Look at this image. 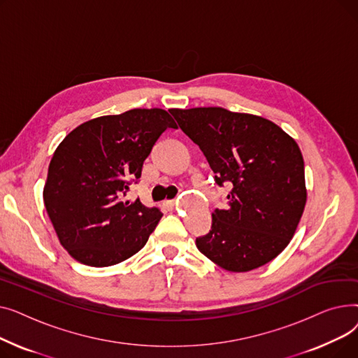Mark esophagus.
<instances>
[{"label": "esophagus", "mask_w": 358, "mask_h": 358, "mask_svg": "<svg viewBox=\"0 0 358 358\" xmlns=\"http://www.w3.org/2000/svg\"><path fill=\"white\" fill-rule=\"evenodd\" d=\"M164 208H165L166 210H174L176 203H174L173 200H166V201H164Z\"/></svg>", "instance_id": "1"}]
</instances>
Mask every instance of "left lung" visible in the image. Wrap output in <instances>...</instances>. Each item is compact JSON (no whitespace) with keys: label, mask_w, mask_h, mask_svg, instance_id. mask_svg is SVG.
<instances>
[{"label":"left lung","mask_w":358,"mask_h":358,"mask_svg":"<svg viewBox=\"0 0 358 358\" xmlns=\"http://www.w3.org/2000/svg\"><path fill=\"white\" fill-rule=\"evenodd\" d=\"M185 136L209 162L228 208L215 209L199 251L219 267L245 273L290 242L306 203L305 164L294 139L273 122L222 107L173 108Z\"/></svg>","instance_id":"1"}]
</instances>
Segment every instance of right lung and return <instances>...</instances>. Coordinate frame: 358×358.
<instances>
[{"label":"right lung","instance_id":"add662e5","mask_svg":"<svg viewBox=\"0 0 358 358\" xmlns=\"http://www.w3.org/2000/svg\"><path fill=\"white\" fill-rule=\"evenodd\" d=\"M168 127L177 129L165 110L134 108L80 124L56 148L43 200L71 257L108 267L145 245L162 213L124 197Z\"/></svg>","mask_w":358,"mask_h":358}]
</instances>
